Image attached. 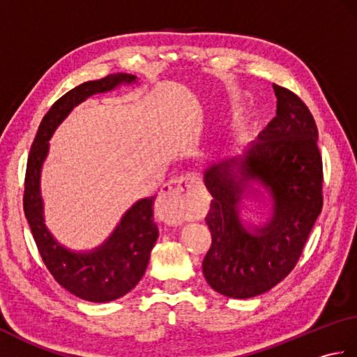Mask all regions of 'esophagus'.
Wrapping results in <instances>:
<instances>
[{
	"instance_id": "1",
	"label": "esophagus",
	"mask_w": 357,
	"mask_h": 357,
	"mask_svg": "<svg viewBox=\"0 0 357 357\" xmlns=\"http://www.w3.org/2000/svg\"><path fill=\"white\" fill-rule=\"evenodd\" d=\"M196 184H198V181L192 174H183L179 178L170 179L162 187L155 204L156 213L162 222L176 225L184 221L188 202H190Z\"/></svg>"
}]
</instances>
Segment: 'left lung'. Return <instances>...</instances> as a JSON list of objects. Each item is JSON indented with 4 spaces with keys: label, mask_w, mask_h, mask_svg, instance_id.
Masks as SVG:
<instances>
[{
    "label": "left lung",
    "mask_w": 357,
    "mask_h": 357,
    "mask_svg": "<svg viewBox=\"0 0 357 357\" xmlns=\"http://www.w3.org/2000/svg\"><path fill=\"white\" fill-rule=\"evenodd\" d=\"M273 89L276 116L257 142L204 172L213 199L202 273L215 291L229 298H255L288 276L322 210V158L313 115L288 89ZM255 185L272 199V216L262 226L240 218L244 199L264 197Z\"/></svg>",
    "instance_id": "obj_1"
}]
</instances>
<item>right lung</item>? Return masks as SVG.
Masks as SVG:
<instances>
[{
	"label": "right lung",
	"mask_w": 357,
	"mask_h": 357,
	"mask_svg": "<svg viewBox=\"0 0 357 357\" xmlns=\"http://www.w3.org/2000/svg\"><path fill=\"white\" fill-rule=\"evenodd\" d=\"M135 75L115 73L72 89L45 113L30 149L24 184V213L45 267L67 291L90 302H109L127 294L146 273L158 239L153 219L155 196L139 199L121 218L116 229L100 247L73 252L52 236L44 224L41 170L49 139L67 115L89 96L105 93L121 84H133Z\"/></svg>",
	"instance_id": "right-lung-1"
}]
</instances>
